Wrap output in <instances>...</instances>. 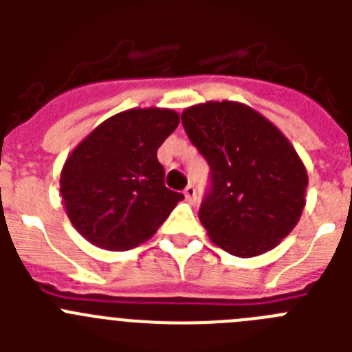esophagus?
Returning <instances> with one entry per match:
<instances>
[{"mask_svg":"<svg viewBox=\"0 0 352 352\" xmlns=\"http://www.w3.org/2000/svg\"><path fill=\"white\" fill-rule=\"evenodd\" d=\"M183 194H185V199L188 201V203H195V199H197V192H195V186L188 185L185 188V192H183Z\"/></svg>","mask_w":352,"mask_h":352,"instance_id":"esophagus-1","label":"esophagus"}]
</instances>
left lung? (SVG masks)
<instances>
[{
	"instance_id": "obj_1",
	"label": "left lung",
	"mask_w": 352,
	"mask_h": 352,
	"mask_svg": "<svg viewBox=\"0 0 352 352\" xmlns=\"http://www.w3.org/2000/svg\"><path fill=\"white\" fill-rule=\"evenodd\" d=\"M182 121L211 167V190L199 211L211 241L245 259L275 248L307 203L309 174L291 141L241 102L192 105Z\"/></svg>"
}]
</instances>
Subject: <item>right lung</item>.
Returning <instances> with one entry per match:
<instances>
[{
	"label": "right lung",
	"instance_id": "obj_1",
	"mask_svg": "<svg viewBox=\"0 0 352 352\" xmlns=\"http://www.w3.org/2000/svg\"><path fill=\"white\" fill-rule=\"evenodd\" d=\"M179 123L173 109H129L72 149L60 194L79 234L104 250H130L157 232L183 194L164 183L157 151Z\"/></svg>",
	"mask_w": 352,
	"mask_h": 352
}]
</instances>
